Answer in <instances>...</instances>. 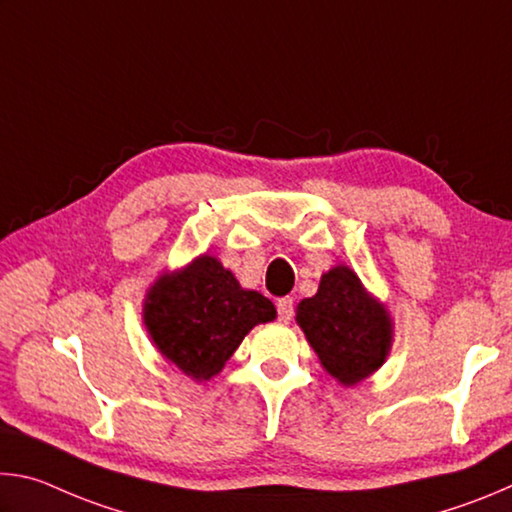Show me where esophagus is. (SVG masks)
Returning a JSON list of instances; mask_svg holds the SVG:
<instances>
[{
    "instance_id": "1",
    "label": "esophagus",
    "mask_w": 512,
    "mask_h": 512,
    "mask_svg": "<svg viewBox=\"0 0 512 512\" xmlns=\"http://www.w3.org/2000/svg\"><path fill=\"white\" fill-rule=\"evenodd\" d=\"M277 318L282 320V323H289L291 316H293V300L291 298H280L277 300Z\"/></svg>"
}]
</instances>
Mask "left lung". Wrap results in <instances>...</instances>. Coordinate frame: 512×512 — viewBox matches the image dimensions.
I'll use <instances>...</instances> for the list:
<instances>
[{
    "instance_id": "obj_1",
    "label": "left lung",
    "mask_w": 512,
    "mask_h": 512,
    "mask_svg": "<svg viewBox=\"0 0 512 512\" xmlns=\"http://www.w3.org/2000/svg\"><path fill=\"white\" fill-rule=\"evenodd\" d=\"M296 320L325 370L345 386L375 372L391 350V318L348 266L323 275L316 296L298 305Z\"/></svg>"
}]
</instances>
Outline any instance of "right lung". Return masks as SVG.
I'll use <instances>...</instances> for the list:
<instances>
[{
    "mask_svg": "<svg viewBox=\"0 0 512 512\" xmlns=\"http://www.w3.org/2000/svg\"><path fill=\"white\" fill-rule=\"evenodd\" d=\"M273 318V302L241 289L235 275L210 255L171 277L162 275L144 302L153 343L196 381L214 377L250 329Z\"/></svg>",
    "mask_w": 512,
    "mask_h": 512,
    "instance_id": "add662e5",
    "label": "right lung"
}]
</instances>
